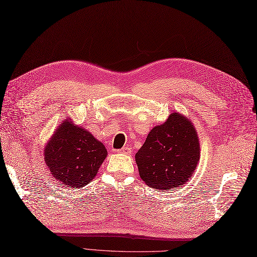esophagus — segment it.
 I'll return each instance as SVG.
<instances>
[{
  "label": "esophagus",
  "mask_w": 257,
  "mask_h": 257,
  "mask_svg": "<svg viewBox=\"0 0 257 257\" xmlns=\"http://www.w3.org/2000/svg\"><path fill=\"white\" fill-rule=\"evenodd\" d=\"M118 152L123 153V154H126V155H130L132 153V150H131L130 147H124V148H122V149L118 150Z\"/></svg>",
  "instance_id": "34e87169"
}]
</instances>
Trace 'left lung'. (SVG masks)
<instances>
[{"instance_id": "1", "label": "left lung", "mask_w": 257, "mask_h": 257, "mask_svg": "<svg viewBox=\"0 0 257 257\" xmlns=\"http://www.w3.org/2000/svg\"><path fill=\"white\" fill-rule=\"evenodd\" d=\"M196 128L180 112L154 126L135 154L139 176L147 185L161 191L179 188L191 180L199 163Z\"/></svg>"}]
</instances>
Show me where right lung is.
<instances>
[{
	"instance_id": "1",
	"label": "right lung",
	"mask_w": 257,
	"mask_h": 257,
	"mask_svg": "<svg viewBox=\"0 0 257 257\" xmlns=\"http://www.w3.org/2000/svg\"><path fill=\"white\" fill-rule=\"evenodd\" d=\"M107 154L103 143L66 118L46 144L44 160L59 182L78 189L95 178Z\"/></svg>"
}]
</instances>
